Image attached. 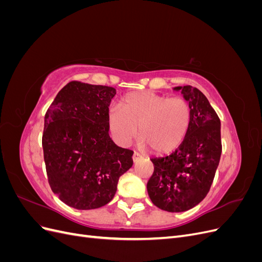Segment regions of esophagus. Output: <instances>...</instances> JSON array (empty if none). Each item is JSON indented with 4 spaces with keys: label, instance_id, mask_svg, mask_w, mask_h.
I'll return each instance as SVG.
<instances>
[{
    "label": "esophagus",
    "instance_id": "34e87169",
    "mask_svg": "<svg viewBox=\"0 0 262 262\" xmlns=\"http://www.w3.org/2000/svg\"><path fill=\"white\" fill-rule=\"evenodd\" d=\"M140 158H142V155L140 154V153H138V152H134L133 153V156H132V160H133V162L136 163V162H138Z\"/></svg>",
    "mask_w": 262,
    "mask_h": 262
}]
</instances>
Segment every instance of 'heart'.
<instances>
[{"label": "heart", "mask_w": 262, "mask_h": 262, "mask_svg": "<svg viewBox=\"0 0 262 262\" xmlns=\"http://www.w3.org/2000/svg\"><path fill=\"white\" fill-rule=\"evenodd\" d=\"M191 120V106L184 97L132 92L110 110L107 123L119 144L130 145L139 126L142 145L156 153H170L185 141Z\"/></svg>", "instance_id": "heart-1"}]
</instances>
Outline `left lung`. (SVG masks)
Returning <instances> with one entry per match:
<instances>
[{"instance_id": "8db88e82", "label": "left lung", "mask_w": 262, "mask_h": 262, "mask_svg": "<svg viewBox=\"0 0 262 262\" xmlns=\"http://www.w3.org/2000/svg\"><path fill=\"white\" fill-rule=\"evenodd\" d=\"M192 110V120L182 144L165 157L152 158L154 172L147 182L153 204L167 212H185L207 196L222 153L221 121L196 87L177 86Z\"/></svg>"}]
</instances>
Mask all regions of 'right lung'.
Returning <instances> with one entry per match:
<instances>
[{"label": "right lung", "mask_w": 262, "mask_h": 262, "mask_svg": "<svg viewBox=\"0 0 262 262\" xmlns=\"http://www.w3.org/2000/svg\"><path fill=\"white\" fill-rule=\"evenodd\" d=\"M114 87L67 84L47 110L42 134L51 190L69 207L92 210L113 200L133 152L114 143L107 118Z\"/></svg>", "instance_id": "1"}]
</instances>
